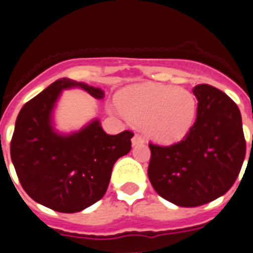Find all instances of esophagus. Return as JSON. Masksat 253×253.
<instances>
[{"mask_svg": "<svg viewBox=\"0 0 253 253\" xmlns=\"http://www.w3.org/2000/svg\"><path fill=\"white\" fill-rule=\"evenodd\" d=\"M143 142H144V139L140 137L139 134H134V137L131 138V143H133V146H135V144H142Z\"/></svg>", "mask_w": 253, "mask_h": 253, "instance_id": "obj_1", "label": "esophagus"}]
</instances>
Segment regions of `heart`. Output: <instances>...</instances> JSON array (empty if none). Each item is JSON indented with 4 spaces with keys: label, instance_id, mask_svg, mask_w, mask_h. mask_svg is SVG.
Segmentation results:
<instances>
[{
    "label": "heart",
    "instance_id": "b5f03b06",
    "mask_svg": "<svg viewBox=\"0 0 253 253\" xmlns=\"http://www.w3.org/2000/svg\"><path fill=\"white\" fill-rule=\"evenodd\" d=\"M120 110L142 125L148 138L158 143L181 139L193 125L196 102L193 93L165 84H135L118 97Z\"/></svg>",
    "mask_w": 253,
    "mask_h": 253
}]
</instances>
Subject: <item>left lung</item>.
I'll list each match as a JSON object with an SVG mask.
<instances>
[{
	"mask_svg": "<svg viewBox=\"0 0 253 253\" xmlns=\"http://www.w3.org/2000/svg\"><path fill=\"white\" fill-rule=\"evenodd\" d=\"M198 113L181 142L149 143L148 177L160 196L193 208L224 195L237 180L246 156L242 116L236 102L209 84L194 87Z\"/></svg>",
	"mask_w": 253,
	"mask_h": 253,
	"instance_id": "8db88e82",
	"label": "left lung"
}]
</instances>
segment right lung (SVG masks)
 Here are the masks:
<instances>
[{"instance_id": "obj_1", "label": "right lung", "mask_w": 253, "mask_h": 253, "mask_svg": "<svg viewBox=\"0 0 253 253\" xmlns=\"http://www.w3.org/2000/svg\"><path fill=\"white\" fill-rule=\"evenodd\" d=\"M72 87L104 97L99 87L60 78L22 106L10 144L22 189L33 200L60 213H77L99 202L114 163L129 153L134 135L129 130L106 134L97 119L75 133H58L53 109L62 91Z\"/></svg>"}]
</instances>
